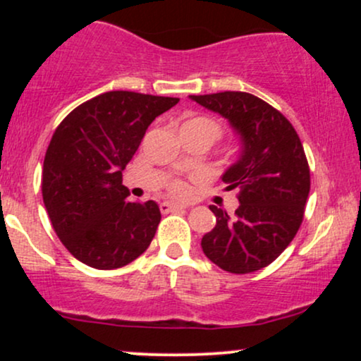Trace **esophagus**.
I'll return each mask as SVG.
<instances>
[{"label": "esophagus", "mask_w": 361, "mask_h": 361, "mask_svg": "<svg viewBox=\"0 0 361 361\" xmlns=\"http://www.w3.org/2000/svg\"><path fill=\"white\" fill-rule=\"evenodd\" d=\"M159 209L163 214H168V212H175V210H181L185 209V205H178V204H171V202H161L159 204Z\"/></svg>", "instance_id": "1"}]
</instances>
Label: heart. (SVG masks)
<instances>
[{
  "label": "heart",
  "mask_w": 361,
  "mask_h": 361,
  "mask_svg": "<svg viewBox=\"0 0 361 361\" xmlns=\"http://www.w3.org/2000/svg\"><path fill=\"white\" fill-rule=\"evenodd\" d=\"M180 132H193V134H202V135H205L210 142H214V140L221 135V126H219L214 118L192 117L181 123ZM171 190H173V193H176V195H185L186 185L183 183V181H175L171 186Z\"/></svg>",
  "instance_id": "b5f03b06"
}]
</instances>
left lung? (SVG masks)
<instances>
[{"mask_svg": "<svg viewBox=\"0 0 361 361\" xmlns=\"http://www.w3.org/2000/svg\"><path fill=\"white\" fill-rule=\"evenodd\" d=\"M190 100L226 118L241 139L238 161L222 175L226 190H239V207L231 217L210 205L217 224L202 238V250L229 273L261 270L292 243L304 219L310 171L299 135L255 94L224 91Z\"/></svg>", "mask_w": 361, "mask_h": 361, "instance_id": "obj_1", "label": "left lung"}]
</instances>
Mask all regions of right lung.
<instances>
[{"instance_id": "add662e5", "label": "right lung", "mask_w": 361, "mask_h": 361, "mask_svg": "<svg viewBox=\"0 0 361 361\" xmlns=\"http://www.w3.org/2000/svg\"><path fill=\"white\" fill-rule=\"evenodd\" d=\"M178 102L109 91L74 109L54 132L44 159V205L61 243L81 263L115 270L151 244L159 207L127 200L122 171L152 120Z\"/></svg>"}]
</instances>
